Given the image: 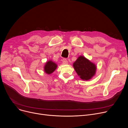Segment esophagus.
Listing matches in <instances>:
<instances>
[{"instance_id": "esophagus-1", "label": "esophagus", "mask_w": 128, "mask_h": 128, "mask_svg": "<svg viewBox=\"0 0 128 128\" xmlns=\"http://www.w3.org/2000/svg\"><path fill=\"white\" fill-rule=\"evenodd\" d=\"M63 63L64 64H68V60L66 58H63Z\"/></svg>"}]
</instances>
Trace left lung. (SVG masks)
Wrapping results in <instances>:
<instances>
[{
  "instance_id": "8db88e82",
  "label": "left lung",
  "mask_w": 128,
  "mask_h": 128,
  "mask_svg": "<svg viewBox=\"0 0 128 128\" xmlns=\"http://www.w3.org/2000/svg\"><path fill=\"white\" fill-rule=\"evenodd\" d=\"M73 66L78 75L84 80L90 79L96 73V65L82 56H80L77 59Z\"/></svg>"
}]
</instances>
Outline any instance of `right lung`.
Segmentation results:
<instances>
[{
  "instance_id": "add662e5",
  "label": "right lung",
  "mask_w": 128,
  "mask_h": 128,
  "mask_svg": "<svg viewBox=\"0 0 128 128\" xmlns=\"http://www.w3.org/2000/svg\"><path fill=\"white\" fill-rule=\"evenodd\" d=\"M56 68L57 65L55 63L53 62L51 60H49L48 62L46 63V64L45 65L44 70L46 74H50L56 70Z\"/></svg>"
}]
</instances>
